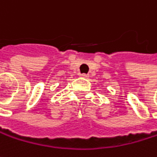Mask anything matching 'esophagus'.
<instances>
[{"label": "esophagus", "instance_id": "1", "mask_svg": "<svg viewBox=\"0 0 157 157\" xmlns=\"http://www.w3.org/2000/svg\"><path fill=\"white\" fill-rule=\"evenodd\" d=\"M80 76L82 78H89V75H86V74H81Z\"/></svg>", "mask_w": 157, "mask_h": 157}]
</instances>
